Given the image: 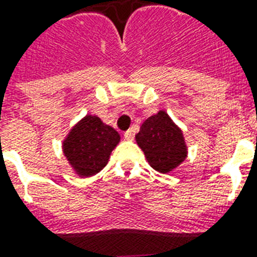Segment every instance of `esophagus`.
Masks as SVG:
<instances>
[{"mask_svg":"<svg viewBox=\"0 0 257 257\" xmlns=\"http://www.w3.org/2000/svg\"><path fill=\"white\" fill-rule=\"evenodd\" d=\"M133 137H135V136H133L132 131H126V132L124 133V139H125V140H128V142H132Z\"/></svg>","mask_w":257,"mask_h":257,"instance_id":"esophagus-1","label":"esophagus"}]
</instances>
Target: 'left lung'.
Returning <instances> with one entry per match:
<instances>
[{
  "label": "left lung",
  "instance_id": "obj_1",
  "mask_svg": "<svg viewBox=\"0 0 257 257\" xmlns=\"http://www.w3.org/2000/svg\"><path fill=\"white\" fill-rule=\"evenodd\" d=\"M137 146L147 162L160 174H170L187 158V144L182 129L164 110L148 117L136 135Z\"/></svg>",
  "mask_w": 257,
  "mask_h": 257
}]
</instances>
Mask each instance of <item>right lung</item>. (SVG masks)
<instances>
[{"mask_svg": "<svg viewBox=\"0 0 257 257\" xmlns=\"http://www.w3.org/2000/svg\"><path fill=\"white\" fill-rule=\"evenodd\" d=\"M120 139L118 132L103 124L99 117L86 114L70 129L62 150L72 171L81 178H89L106 166Z\"/></svg>", "mask_w": 257, "mask_h": 257, "instance_id": "obj_1", "label": "right lung"}]
</instances>
